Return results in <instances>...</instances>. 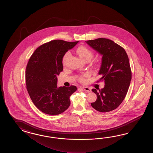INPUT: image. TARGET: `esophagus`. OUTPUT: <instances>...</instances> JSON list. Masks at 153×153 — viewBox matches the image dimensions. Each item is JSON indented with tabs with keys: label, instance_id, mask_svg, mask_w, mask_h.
I'll return each mask as SVG.
<instances>
[{
	"label": "esophagus",
	"instance_id": "34e87169",
	"mask_svg": "<svg viewBox=\"0 0 153 153\" xmlns=\"http://www.w3.org/2000/svg\"><path fill=\"white\" fill-rule=\"evenodd\" d=\"M83 89H84V90L85 91H86V92H91V88H88V87H84Z\"/></svg>",
	"mask_w": 153,
	"mask_h": 153
}]
</instances>
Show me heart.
<instances>
[{"label": "heart", "instance_id": "heart-1", "mask_svg": "<svg viewBox=\"0 0 153 153\" xmlns=\"http://www.w3.org/2000/svg\"><path fill=\"white\" fill-rule=\"evenodd\" d=\"M76 52H77L78 55L79 56V57L81 58L82 60H84L85 59H91L94 56L93 52H92L90 49H88L86 47L84 46H81L79 47L76 50ZM69 55H70V52H67L65 53V55L63 56V59H62V62H63V65H65L66 60ZM79 80L81 82H84V77L80 78Z\"/></svg>", "mask_w": 153, "mask_h": 153}]
</instances>
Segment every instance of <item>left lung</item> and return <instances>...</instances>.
<instances>
[{
  "instance_id": "1",
  "label": "left lung",
  "mask_w": 153,
  "mask_h": 153,
  "mask_svg": "<svg viewBox=\"0 0 153 153\" xmlns=\"http://www.w3.org/2000/svg\"><path fill=\"white\" fill-rule=\"evenodd\" d=\"M86 42L102 55L98 74L105 84L99 91L92 90L97 98L91 106L100 112L113 111L124 101L130 86L132 73L128 56L123 48L110 39L98 38Z\"/></svg>"
}]
</instances>
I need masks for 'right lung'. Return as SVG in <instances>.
Instances as JSON below:
<instances>
[{
	"label": "right lung",
	"mask_w": 153,
	"mask_h": 153,
	"mask_svg": "<svg viewBox=\"0 0 153 153\" xmlns=\"http://www.w3.org/2000/svg\"><path fill=\"white\" fill-rule=\"evenodd\" d=\"M78 42L51 40L40 46L29 59L26 71L27 90L33 103L44 113L59 115L71 104L69 98L77 88L73 85L58 88L57 76L63 71L65 52Z\"/></svg>",
	"instance_id": "add662e5"
}]
</instances>
